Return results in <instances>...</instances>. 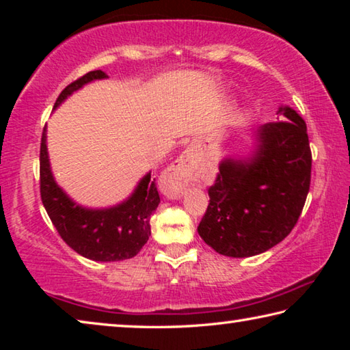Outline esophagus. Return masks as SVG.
<instances>
[{
	"label": "esophagus",
	"instance_id": "esophagus-1",
	"mask_svg": "<svg viewBox=\"0 0 350 350\" xmlns=\"http://www.w3.org/2000/svg\"><path fill=\"white\" fill-rule=\"evenodd\" d=\"M199 162L196 156V150L188 148L185 152L177 159L167 170L163 177V191L171 199H177L182 196L183 189L189 182L194 179V174L198 173Z\"/></svg>",
	"mask_w": 350,
	"mask_h": 350
}]
</instances>
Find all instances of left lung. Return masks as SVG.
<instances>
[{
    "instance_id": "1",
    "label": "left lung",
    "mask_w": 350,
    "mask_h": 350,
    "mask_svg": "<svg viewBox=\"0 0 350 350\" xmlns=\"http://www.w3.org/2000/svg\"><path fill=\"white\" fill-rule=\"evenodd\" d=\"M282 122L260 126L248 157L219 163L210 204L198 227L219 254L248 258L286 238L299 219L310 188L312 152L306 122L281 106Z\"/></svg>"
}]
</instances>
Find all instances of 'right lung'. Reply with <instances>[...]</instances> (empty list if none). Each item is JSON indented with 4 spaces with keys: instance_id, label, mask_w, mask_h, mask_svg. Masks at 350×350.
<instances>
[{
    "instance_id": "add662e5",
    "label": "right lung",
    "mask_w": 350,
    "mask_h": 350,
    "mask_svg": "<svg viewBox=\"0 0 350 350\" xmlns=\"http://www.w3.org/2000/svg\"><path fill=\"white\" fill-rule=\"evenodd\" d=\"M108 79L103 70H91L68 85L54 105L57 109L70 94L88 83ZM156 180V179H154ZM151 171L142 177L131 196L108 208H88L74 202L52 174L46 145V126L40 146L41 200L58 234L81 256L100 262L134 258L151 234L150 217L161 202Z\"/></svg>"
}]
</instances>
